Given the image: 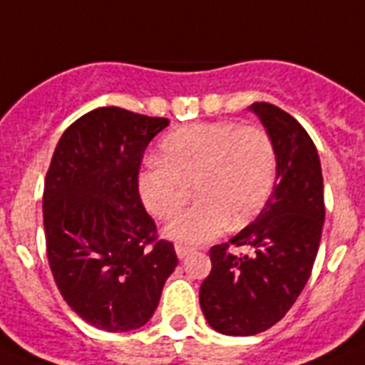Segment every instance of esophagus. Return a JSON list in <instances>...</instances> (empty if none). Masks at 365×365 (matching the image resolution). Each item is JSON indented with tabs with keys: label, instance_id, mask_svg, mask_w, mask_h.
I'll use <instances>...</instances> for the list:
<instances>
[{
	"label": "esophagus",
	"instance_id": "obj_1",
	"mask_svg": "<svg viewBox=\"0 0 365 365\" xmlns=\"http://www.w3.org/2000/svg\"><path fill=\"white\" fill-rule=\"evenodd\" d=\"M175 252L177 255H179V259H185L192 254V248H188V246H185V244H177Z\"/></svg>",
	"mask_w": 365,
	"mask_h": 365
}]
</instances>
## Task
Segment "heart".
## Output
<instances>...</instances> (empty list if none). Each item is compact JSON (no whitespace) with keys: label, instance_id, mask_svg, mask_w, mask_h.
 Wrapping results in <instances>:
<instances>
[{"label":"heart","instance_id":"1","mask_svg":"<svg viewBox=\"0 0 365 365\" xmlns=\"http://www.w3.org/2000/svg\"><path fill=\"white\" fill-rule=\"evenodd\" d=\"M158 160L138 175V192L156 218L182 209L195 188L197 203L165 225V237L197 246L227 227H242L263 210L276 179V149L259 125L197 123L170 132Z\"/></svg>","mask_w":365,"mask_h":365}]
</instances>
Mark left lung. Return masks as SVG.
<instances>
[{
	"label": "left lung",
	"mask_w": 365,
	"mask_h": 365,
	"mask_svg": "<svg viewBox=\"0 0 365 365\" xmlns=\"http://www.w3.org/2000/svg\"><path fill=\"white\" fill-rule=\"evenodd\" d=\"M276 149V185L255 222L209 252L212 269L200 287L205 319L225 336L274 327L297 302L312 274L323 233V173L302 125L269 102L250 106ZM246 245L248 256L231 255Z\"/></svg>",
	"instance_id": "obj_1"
}]
</instances>
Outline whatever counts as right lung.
<instances>
[{"label": "right lung", "instance_id": "right-lung-1", "mask_svg": "<svg viewBox=\"0 0 365 365\" xmlns=\"http://www.w3.org/2000/svg\"><path fill=\"white\" fill-rule=\"evenodd\" d=\"M168 125L164 117L96 108L63 132L44 179L46 254L57 289L83 321L106 332L143 327L179 263L138 192L143 153Z\"/></svg>", "mask_w": 365, "mask_h": 365}]
</instances>
